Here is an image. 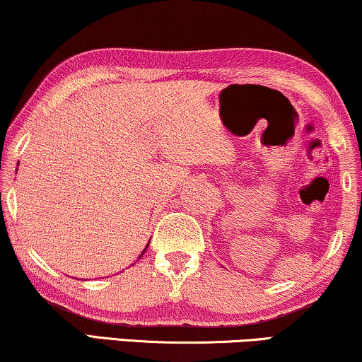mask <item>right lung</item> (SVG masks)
Listing matches in <instances>:
<instances>
[{"mask_svg": "<svg viewBox=\"0 0 362 362\" xmlns=\"http://www.w3.org/2000/svg\"><path fill=\"white\" fill-rule=\"evenodd\" d=\"M147 246H149V244H147ZM147 246H146V249H147ZM146 249H144V251H142V252H141V256H142V254H144V252H146ZM141 256H139V257H141Z\"/></svg>", "mask_w": 362, "mask_h": 362, "instance_id": "right-lung-1", "label": "right lung"}]
</instances>
